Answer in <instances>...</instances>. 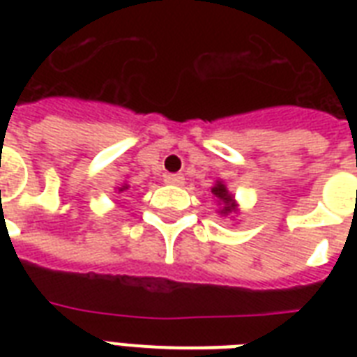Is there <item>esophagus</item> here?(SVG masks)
Here are the masks:
<instances>
[{
  "instance_id": "34e87169",
  "label": "esophagus",
  "mask_w": 357,
  "mask_h": 357,
  "mask_svg": "<svg viewBox=\"0 0 357 357\" xmlns=\"http://www.w3.org/2000/svg\"><path fill=\"white\" fill-rule=\"evenodd\" d=\"M165 183H168V185H183L185 178L181 176V174H167V176H165Z\"/></svg>"
}]
</instances>
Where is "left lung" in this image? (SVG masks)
I'll list each match as a JSON object with an SVG mask.
<instances>
[{
    "label": "left lung",
    "instance_id": "1",
    "mask_svg": "<svg viewBox=\"0 0 357 357\" xmlns=\"http://www.w3.org/2000/svg\"><path fill=\"white\" fill-rule=\"evenodd\" d=\"M213 195L217 196L218 200H220V206H222L224 215L231 213V209H234V198L228 195V190H226V187H224L222 183H217L215 187H213Z\"/></svg>",
    "mask_w": 357,
    "mask_h": 357
}]
</instances>
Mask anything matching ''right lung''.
<instances>
[{"mask_svg": "<svg viewBox=\"0 0 357 357\" xmlns=\"http://www.w3.org/2000/svg\"><path fill=\"white\" fill-rule=\"evenodd\" d=\"M126 189H128V185H123V187H122V189H120V190H126Z\"/></svg>", "mask_w": 357, "mask_h": 357, "instance_id": "1", "label": "right lung"}]
</instances>
